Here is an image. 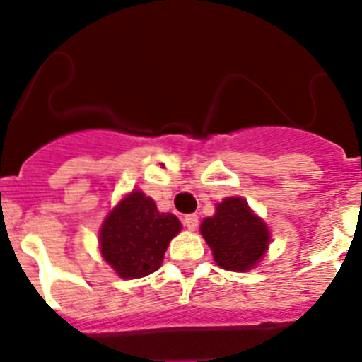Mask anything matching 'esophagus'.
I'll list each match as a JSON object with an SVG mask.
<instances>
[{"label": "esophagus", "mask_w": 362, "mask_h": 362, "mask_svg": "<svg viewBox=\"0 0 362 362\" xmlns=\"http://www.w3.org/2000/svg\"><path fill=\"white\" fill-rule=\"evenodd\" d=\"M198 222H199V218L196 214H189L184 217V226L189 229V231H194V229L198 228Z\"/></svg>", "instance_id": "esophagus-1"}]
</instances>
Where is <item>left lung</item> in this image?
<instances>
[{
    "instance_id": "obj_1",
    "label": "left lung",
    "mask_w": 362,
    "mask_h": 362,
    "mask_svg": "<svg viewBox=\"0 0 362 362\" xmlns=\"http://www.w3.org/2000/svg\"><path fill=\"white\" fill-rule=\"evenodd\" d=\"M202 235L221 268L247 272L259 262L269 242L264 222L255 217L242 198L217 204L214 217L202 222Z\"/></svg>"
}]
</instances>
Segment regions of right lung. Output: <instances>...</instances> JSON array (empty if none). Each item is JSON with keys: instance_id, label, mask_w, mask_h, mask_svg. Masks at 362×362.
Masks as SVG:
<instances>
[{"instance_id": "right-lung-1", "label": "right lung", "mask_w": 362, "mask_h": 362, "mask_svg": "<svg viewBox=\"0 0 362 362\" xmlns=\"http://www.w3.org/2000/svg\"><path fill=\"white\" fill-rule=\"evenodd\" d=\"M180 228L175 215L160 214L151 198L134 191L105 221L101 254L120 276L140 279L159 268L168 243Z\"/></svg>"}]
</instances>
